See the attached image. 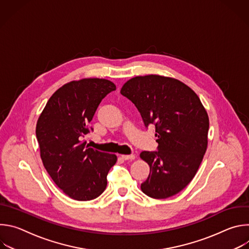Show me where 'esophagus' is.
<instances>
[{"label":"esophagus","mask_w":249,"mask_h":249,"mask_svg":"<svg viewBox=\"0 0 249 249\" xmlns=\"http://www.w3.org/2000/svg\"><path fill=\"white\" fill-rule=\"evenodd\" d=\"M121 158L125 160H134L135 159V155H122Z\"/></svg>","instance_id":"1"}]
</instances>
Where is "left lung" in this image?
<instances>
[{
	"label": "left lung",
	"mask_w": 249,
	"mask_h": 249,
	"mask_svg": "<svg viewBox=\"0 0 249 249\" xmlns=\"http://www.w3.org/2000/svg\"><path fill=\"white\" fill-rule=\"evenodd\" d=\"M120 92L135 104L147 128L156 127L158 151L140 155L150 165L142 191L155 199L180 192L207 150L209 117L198 95L178 80L157 75L133 78Z\"/></svg>",
	"instance_id": "obj_1"
}]
</instances>
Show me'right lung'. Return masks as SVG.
Returning a JSON list of instances; mask_svg holds the SVG:
<instances>
[{
	"mask_svg": "<svg viewBox=\"0 0 249 249\" xmlns=\"http://www.w3.org/2000/svg\"><path fill=\"white\" fill-rule=\"evenodd\" d=\"M116 89L110 81L83 79L57 89L38 118L36 138L44 167L56 185L72 199L89 201L106 188L115 155L86 145L89 123L101 100Z\"/></svg>",
	"mask_w": 249,
	"mask_h": 249,
	"instance_id": "right-lung-1",
	"label": "right lung"
}]
</instances>
